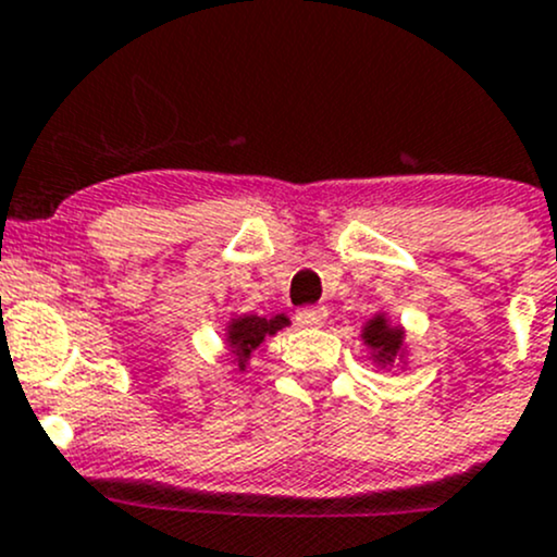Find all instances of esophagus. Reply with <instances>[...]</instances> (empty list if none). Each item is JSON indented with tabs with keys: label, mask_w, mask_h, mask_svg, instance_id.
<instances>
[{
	"label": "esophagus",
	"mask_w": 557,
	"mask_h": 557,
	"mask_svg": "<svg viewBox=\"0 0 557 557\" xmlns=\"http://www.w3.org/2000/svg\"><path fill=\"white\" fill-rule=\"evenodd\" d=\"M324 319H326L324 308H313V306L300 308V311L295 313V321L300 326H321V324H324Z\"/></svg>",
	"instance_id": "1"
}]
</instances>
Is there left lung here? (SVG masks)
Listing matches in <instances>:
<instances>
[{
    "instance_id": "8db88e82",
    "label": "left lung",
    "mask_w": 557,
    "mask_h": 557,
    "mask_svg": "<svg viewBox=\"0 0 557 557\" xmlns=\"http://www.w3.org/2000/svg\"><path fill=\"white\" fill-rule=\"evenodd\" d=\"M362 343L370 348V359L377 367H394V362H405V330L392 324L386 313H375L362 326Z\"/></svg>"
}]
</instances>
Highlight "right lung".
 <instances>
[{
    "label": "right lung",
    "instance_id": "right-lung-1",
    "mask_svg": "<svg viewBox=\"0 0 557 557\" xmlns=\"http://www.w3.org/2000/svg\"><path fill=\"white\" fill-rule=\"evenodd\" d=\"M289 326V319L284 313H276V317L265 319V317H233L227 321L225 330V341H227V351L233 354V364H238V370H246L249 364L251 354L265 343V337H273L278 330Z\"/></svg>",
    "mask_w": 557,
    "mask_h": 557
}]
</instances>
